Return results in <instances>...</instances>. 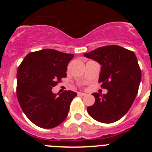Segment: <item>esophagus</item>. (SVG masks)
I'll list each match as a JSON object with an SVG mask.
<instances>
[{"label": "esophagus", "instance_id": "34e87169", "mask_svg": "<svg viewBox=\"0 0 152 152\" xmlns=\"http://www.w3.org/2000/svg\"><path fill=\"white\" fill-rule=\"evenodd\" d=\"M86 93H78V96H86Z\"/></svg>", "mask_w": 152, "mask_h": 152}]
</instances>
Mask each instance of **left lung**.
<instances>
[{
  "instance_id": "left-lung-1",
  "label": "left lung",
  "mask_w": 152,
  "mask_h": 152,
  "mask_svg": "<svg viewBox=\"0 0 152 152\" xmlns=\"http://www.w3.org/2000/svg\"><path fill=\"white\" fill-rule=\"evenodd\" d=\"M84 56L102 65L99 82L107 94L93 93L94 104L88 114L97 121L111 124L121 118L132 105L141 80L135 54L119 45L99 47Z\"/></svg>"
}]
</instances>
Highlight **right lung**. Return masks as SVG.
<instances>
[{
  "label": "right lung",
  "mask_w": 152,
  "mask_h": 152,
  "mask_svg": "<svg viewBox=\"0 0 152 152\" xmlns=\"http://www.w3.org/2000/svg\"><path fill=\"white\" fill-rule=\"evenodd\" d=\"M74 55L53 49L29 53L18 67L17 97L27 118L37 126L52 129L68 115L76 93L65 90L57 94L51 90L67 76V67Z\"/></svg>",
  "instance_id": "obj_1"
}]
</instances>
